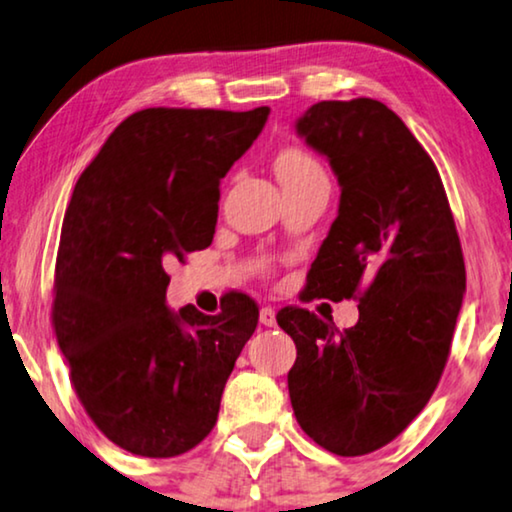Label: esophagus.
Masks as SVG:
<instances>
[{
	"label": "esophagus",
	"instance_id": "1",
	"mask_svg": "<svg viewBox=\"0 0 512 512\" xmlns=\"http://www.w3.org/2000/svg\"><path fill=\"white\" fill-rule=\"evenodd\" d=\"M261 324L263 326H275L277 324L275 307H263V310H261Z\"/></svg>",
	"mask_w": 512,
	"mask_h": 512
}]
</instances>
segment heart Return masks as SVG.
<instances>
[{"mask_svg":"<svg viewBox=\"0 0 512 512\" xmlns=\"http://www.w3.org/2000/svg\"><path fill=\"white\" fill-rule=\"evenodd\" d=\"M275 172L279 184H298V181H305L310 177H319L324 174L321 165L314 160L310 153L298 149V146H289V149L279 151L275 160Z\"/></svg>","mask_w":512,"mask_h":512,"instance_id":"b5f03b06","label":"heart"}]
</instances>
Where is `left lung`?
Returning <instances> with one entry per match:
<instances>
[{
  "mask_svg": "<svg viewBox=\"0 0 512 512\" xmlns=\"http://www.w3.org/2000/svg\"><path fill=\"white\" fill-rule=\"evenodd\" d=\"M296 132L340 184L305 298H359V321L338 331L303 307L279 310L298 349L289 396L314 443L359 457L391 443L436 391L466 293L464 254L436 165L387 104L317 102Z\"/></svg>",
  "mask_w": 512,
  "mask_h": 512,
  "instance_id": "8db88e82",
  "label": "left lung"
}]
</instances>
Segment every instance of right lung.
I'll return each mask as SVG.
<instances>
[{"mask_svg": "<svg viewBox=\"0 0 512 512\" xmlns=\"http://www.w3.org/2000/svg\"><path fill=\"white\" fill-rule=\"evenodd\" d=\"M270 109H144L76 181L62 221L53 328L97 429L139 457L207 438L258 307L230 293L216 317L165 303V263L212 244L219 186Z\"/></svg>", "mask_w": 512, "mask_h": 512, "instance_id": "add662e5", "label": "right lung"}]
</instances>
